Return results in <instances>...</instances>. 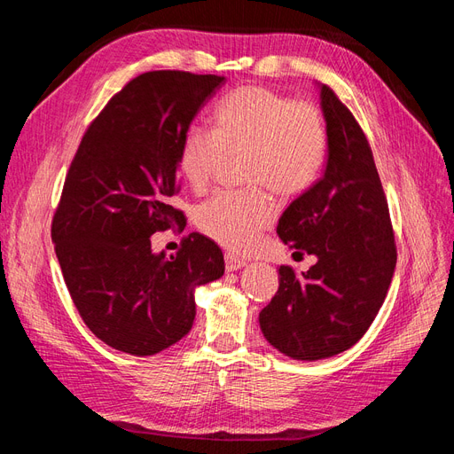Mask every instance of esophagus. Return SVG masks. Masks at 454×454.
<instances>
[{
	"label": "esophagus",
	"instance_id": "34e87169",
	"mask_svg": "<svg viewBox=\"0 0 454 454\" xmlns=\"http://www.w3.org/2000/svg\"><path fill=\"white\" fill-rule=\"evenodd\" d=\"M244 265H246V261L240 259L239 255L231 254V252L225 254V269H227V270H237V269H240V267H244Z\"/></svg>",
	"mask_w": 454,
	"mask_h": 454
}]
</instances>
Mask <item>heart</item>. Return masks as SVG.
Listing matches in <instances>:
<instances>
[{
	"label": "heart",
	"instance_id": "1",
	"mask_svg": "<svg viewBox=\"0 0 454 454\" xmlns=\"http://www.w3.org/2000/svg\"><path fill=\"white\" fill-rule=\"evenodd\" d=\"M214 127H191L177 147V172L195 191L208 187L225 153L244 151L242 191H219L197 208V225L229 250H248L270 225L280 197L305 193L327 160V129L320 109L267 87L229 92L212 114Z\"/></svg>",
	"mask_w": 454,
	"mask_h": 454
}]
</instances>
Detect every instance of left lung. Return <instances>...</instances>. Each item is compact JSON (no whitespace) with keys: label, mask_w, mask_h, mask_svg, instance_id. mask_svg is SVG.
<instances>
[{"label":"left lung","mask_w":454,"mask_h":454,"mask_svg":"<svg viewBox=\"0 0 454 454\" xmlns=\"http://www.w3.org/2000/svg\"><path fill=\"white\" fill-rule=\"evenodd\" d=\"M327 129L324 176L278 222L295 254L318 261L297 274L280 265V286L259 312L265 339L294 360H322L348 350L373 324L395 269L387 195L360 122L322 85Z\"/></svg>","instance_id":"obj_1"}]
</instances>
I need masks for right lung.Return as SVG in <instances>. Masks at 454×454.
Instances as JSON below:
<instances>
[{
  "label": "right lung",
  "instance_id": "right-lung-1",
  "mask_svg": "<svg viewBox=\"0 0 454 454\" xmlns=\"http://www.w3.org/2000/svg\"><path fill=\"white\" fill-rule=\"evenodd\" d=\"M225 77L147 72L122 87L81 138L51 237L67 292L90 332L115 350L151 356L189 333L195 287L225 270L219 246L199 232L176 255L151 235L177 227V147Z\"/></svg>",
  "mask_w": 454,
  "mask_h": 454
}]
</instances>
